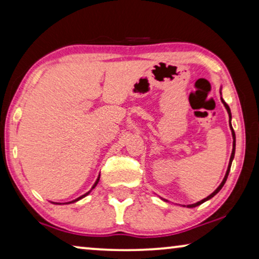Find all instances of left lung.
I'll list each match as a JSON object with an SVG mask.
<instances>
[{
    "label": "left lung",
    "instance_id": "1",
    "mask_svg": "<svg viewBox=\"0 0 259 259\" xmlns=\"http://www.w3.org/2000/svg\"><path fill=\"white\" fill-rule=\"evenodd\" d=\"M222 102H223V104H224V107H225V109H227L228 110V114H229V117H230V128H231V133H232V137H234V148H232V152H231V157H230V162H229V166H228V170H227V174H225V177H224V180H223V182H222V183L220 184V187H218L216 190H214L212 194L211 195H209L207 196L206 198H204V199H202V201H199V202H197V203H195V204H190V205H187L188 207H195V206H198V205H201L202 203H204L205 201H207V199H210V198H212L214 195L216 194H218V192H220V190L222 188H223V185L225 184V182H227V178H228V176H229V172H230V167H231V163H232V159H234V157H235V149H236V136H235V131H234V129H232V126H231V111H230V108H229V105L225 103V101L223 100V98H222Z\"/></svg>",
    "mask_w": 259,
    "mask_h": 259
}]
</instances>
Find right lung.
<instances>
[{"label":"right lung","mask_w":259,"mask_h":259,"mask_svg":"<svg viewBox=\"0 0 259 259\" xmlns=\"http://www.w3.org/2000/svg\"><path fill=\"white\" fill-rule=\"evenodd\" d=\"M98 181H100V176H98V178H97V180H96V182H95V184L93 185V188H92V190H93V189L95 188V187H96V185H97V183H98ZM92 190H90V191H92ZM90 191H88V192H87V194L85 195H83V196H81V197H78L77 199H75V201H71V202H69V203H72V202H76V201H78V199H81V198H83V197H85V196L87 195H88L89 194V192ZM69 203H65V204H69Z\"/></svg>","instance_id":"right-lung-1"}]
</instances>
